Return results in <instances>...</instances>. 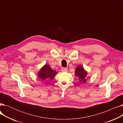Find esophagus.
Listing matches in <instances>:
<instances>
[{"instance_id":"1","label":"esophagus","mask_w":123,"mask_h":123,"mask_svg":"<svg viewBox=\"0 0 123 123\" xmlns=\"http://www.w3.org/2000/svg\"><path fill=\"white\" fill-rule=\"evenodd\" d=\"M67 69L66 68H65V67H62L61 68V71L62 72H67Z\"/></svg>"}]
</instances>
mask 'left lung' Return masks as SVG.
<instances>
[{
  "instance_id": "8db88e82",
  "label": "left lung",
  "mask_w": 123,
  "mask_h": 123,
  "mask_svg": "<svg viewBox=\"0 0 123 123\" xmlns=\"http://www.w3.org/2000/svg\"><path fill=\"white\" fill-rule=\"evenodd\" d=\"M75 75L76 76L79 77L80 82L85 83L87 81L86 78L87 75V72L85 70L82 66H78L75 70Z\"/></svg>"
}]
</instances>
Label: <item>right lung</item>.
Instances as JSON below:
<instances>
[{"mask_svg":"<svg viewBox=\"0 0 123 123\" xmlns=\"http://www.w3.org/2000/svg\"><path fill=\"white\" fill-rule=\"evenodd\" d=\"M56 71L52 69L49 65H45L38 73V77L42 81H46L52 80L57 74Z\"/></svg>","mask_w":123,"mask_h":123,"instance_id":"1","label":"right lung"}]
</instances>
